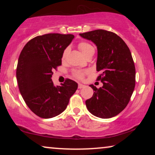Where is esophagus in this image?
Wrapping results in <instances>:
<instances>
[{
  "mask_svg": "<svg viewBox=\"0 0 155 155\" xmlns=\"http://www.w3.org/2000/svg\"><path fill=\"white\" fill-rule=\"evenodd\" d=\"M83 87H84V84H80V83L78 84V88H79V89H82V88H83Z\"/></svg>",
  "mask_w": 155,
  "mask_h": 155,
  "instance_id": "esophagus-1",
  "label": "esophagus"
}]
</instances>
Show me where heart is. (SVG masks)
Instances as JSON below:
<instances>
[{"mask_svg": "<svg viewBox=\"0 0 155 155\" xmlns=\"http://www.w3.org/2000/svg\"><path fill=\"white\" fill-rule=\"evenodd\" d=\"M78 48H79V49L81 51L82 54L84 55V57H87L88 55L92 54V53H94V47H93L90 44L87 43V42H80V43L78 44ZM68 48H66L64 50L63 54V58H65V57H66L68 53ZM87 73V71H75L73 73V75L75 78H78V79H82V78H84V75Z\"/></svg>", "mask_w": 155, "mask_h": 155, "instance_id": "1", "label": "heart"}]
</instances>
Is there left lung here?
Instances as JSON below:
<instances>
[{
	"label": "left lung",
	"instance_id": "1",
	"mask_svg": "<svg viewBox=\"0 0 155 155\" xmlns=\"http://www.w3.org/2000/svg\"><path fill=\"white\" fill-rule=\"evenodd\" d=\"M92 41L97 48V71L101 73L97 80L102 82L86 100V107L92 115L109 118L120 113L130 101L135 85V68L130 49L115 33L97 29L80 34Z\"/></svg>",
	"mask_w": 155,
	"mask_h": 155
}]
</instances>
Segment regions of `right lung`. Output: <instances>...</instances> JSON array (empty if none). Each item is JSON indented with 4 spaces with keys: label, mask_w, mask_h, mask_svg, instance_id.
Segmentation results:
<instances>
[{
    "label": "right lung",
    "mask_w": 155,
    "mask_h": 155,
    "mask_svg": "<svg viewBox=\"0 0 155 155\" xmlns=\"http://www.w3.org/2000/svg\"><path fill=\"white\" fill-rule=\"evenodd\" d=\"M73 35L46 34L27 42L19 56L17 81L23 99L31 111L43 118L59 115L66 109L78 83L67 79L55 86L52 71L61 65L64 50Z\"/></svg>",
    "instance_id": "1"
}]
</instances>
